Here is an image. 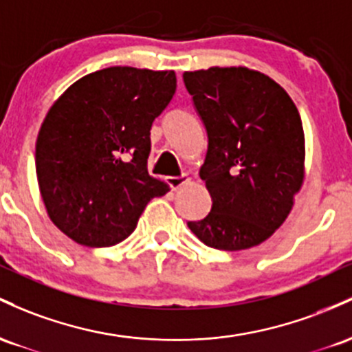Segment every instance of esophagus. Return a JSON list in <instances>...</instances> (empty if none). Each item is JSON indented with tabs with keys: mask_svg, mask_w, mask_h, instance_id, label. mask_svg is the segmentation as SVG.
<instances>
[{
	"mask_svg": "<svg viewBox=\"0 0 352 352\" xmlns=\"http://www.w3.org/2000/svg\"><path fill=\"white\" fill-rule=\"evenodd\" d=\"M166 181H168V184L171 186L173 189H179L183 184H186L189 181L188 175H181V176H168L166 177Z\"/></svg>",
	"mask_w": 352,
	"mask_h": 352,
	"instance_id": "34e87169",
	"label": "esophagus"
}]
</instances>
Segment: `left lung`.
<instances>
[{
  "label": "left lung",
  "mask_w": 352,
  "mask_h": 352,
  "mask_svg": "<svg viewBox=\"0 0 352 352\" xmlns=\"http://www.w3.org/2000/svg\"><path fill=\"white\" fill-rule=\"evenodd\" d=\"M184 86L208 133L199 176L212 206L188 226L209 248L250 250L286 221L304 181V131L284 88L259 71H186Z\"/></svg>",
  "instance_id": "left-lung-1"
}]
</instances>
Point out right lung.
Wrapping results in <instances>:
<instances>
[{"mask_svg": "<svg viewBox=\"0 0 352 352\" xmlns=\"http://www.w3.org/2000/svg\"><path fill=\"white\" fill-rule=\"evenodd\" d=\"M175 91V71L113 66L82 76L51 106L34 160L59 231L82 246H114L134 231L146 204L168 192L148 173L149 131Z\"/></svg>", "mask_w": 352, "mask_h": 352, "instance_id": "right-lung-1", "label": "right lung"}]
</instances>
